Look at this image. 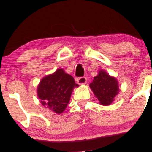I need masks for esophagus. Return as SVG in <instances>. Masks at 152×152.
<instances>
[{"mask_svg": "<svg viewBox=\"0 0 152 152\" xmlns=\"http://www.w3.org/2000/svg\"><path fill=\"white\" fill-rule=\"evenodd\" d=\"M76 82H77V83L80 85H85V84L87 83V78L85 77V76L77 78V79H76Z\"/></svg>", "mask_w": 152, "mask_h": 152, "instance_id": "esophagus-1", "label": "esophagus"}]
</instances>
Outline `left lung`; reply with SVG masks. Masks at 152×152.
<instances>
[{
  "label": "left lung",
  "instance_id": "1",
  "mask_svg": "<svg viewBox=\"0 0 152 152\" xmlns=\"http://www.w3.org/2000/svg\"><path fill=\"white\" fill-rule=\"evenodd\" d=\"M90 87L99 103L104 106L113 103L119 91L117 79L107 74L104 70L99 71L93 82L90 84Z\"/></svg>",
  "mask_w": 152,
  "mask_h": 152
}]
</instances>
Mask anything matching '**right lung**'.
<instances>
[{
	"label": "right lung",
	"instance_id": "obj_1",
	"mask_svg": "<svg viewBox=\"0 0 152 152\" xmlns=\"http://www.w3.org/2000/svg\"><path fill=\"white\" fill-rule=\"evenodd\" d=\"M75 87L79 85L74 79L59 68L42 79L37 87V96L44 107L60 114L66 109Z\"/></svg>",
	"mask_w": 152,
	"mask_h": 152
}]
</instances>
